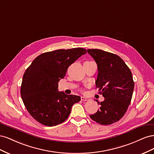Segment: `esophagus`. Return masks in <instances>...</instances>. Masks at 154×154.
<instances>
[{"label":"esophagus","mask_w":154,"mask_h":154,"mask_svg":"<svg viewBox=\"0 0 154 154\" xmlns=\"http://www.w3.org/2000/svg\"><path fill=\"white\" fill-rule=\"evenodd\" d=\"M81 100H82V101H88V99L87 98V97H85L82 96V97H81Z\"/></svg>","instance_id":"1"}]
</instances>
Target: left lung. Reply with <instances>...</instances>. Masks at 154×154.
<instances>
[{"mask_svg": "<svg viewBox=\"0 0 154 154\" xmlns=\"http://www.w3.org/2000/svg\"><path fill=\"white\" fill-rule=\"evenodd\" d=\"M97 63L96 85L105 97L97 102L100 109L90 118L96 123L109 125L118 122L127 112L134 88L132 72L119 56L101 49H87Z\"/></svg>", "mask_w": 154, "mask_h": 154, "instance_id": "obj_1", "label": "left lung"}]
</instances>
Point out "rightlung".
Wrapping results in <instances>:
<instances>
[{
  "label": "right lung",
  "instance_id": "obj_1",
  "mask_svg": "<svg viewBox=\"0 0 154 154\" xmlns=\"http://www.w3.org/2000/svg\"><path fill=\"white\" fill-rule=\"evenodd\" d=\"M85 53L86 49L80 48L44 53L26 69L21 97L27 110L37 122L53 127L68 118L72 105L81 97L59 92L58 82L66 76L69 66Z\"/></svg>",
  "mask_w": 154,
  "mask_h": 154
}]
</instances>
